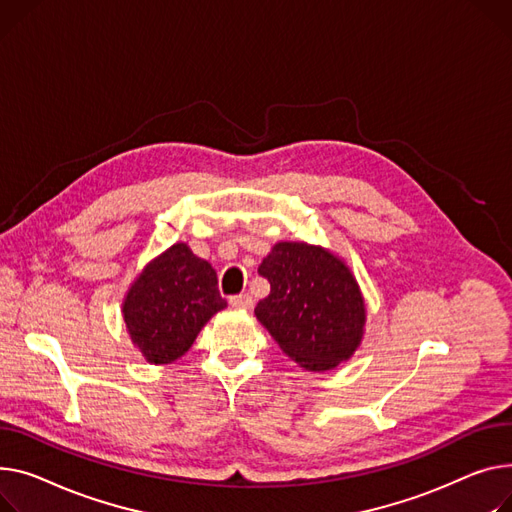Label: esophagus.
<instances>
[{"instance_id":"1","label":"esophagus","mask_w":512,"mask_h":512,"mask_svg":"<svg viewBox=\"0 0 512 512\" xmlns=\"http://www.w3.org/2000/svg\"><path fill=\"white\" fill-rule=\"evenodd\" d=\"M228 302H230V306H234V309L249 311L253 306V296L251 294H236V296H230Z\"/></svg>"}]
</instances>
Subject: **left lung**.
I'll list each match as a JSON object with an SVG mask.
<instances>
[{
	"label": "left lung",
	"mask_w": 512,
	"mask_h": 512,
	"mask_svg": "<svg viewBox=\"0 0 512 512\" xmlns=\"http://www.w3.org/2000/svg\"><path fill=\"white\" fill-rule=\"evenodd\" d=\"M259 274L271 290L257 302L255 315L288 358L321 372L356 352L366 306L342 259L315 245L276 243Z\"/></svg>",
	"instance_id": "left-lung-1"
}]
</instances>
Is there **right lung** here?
I'll return each mask as SVG.
<instances>
[{"label": "right lung", "mask_w": 512, "mask_h": 512, "mask_svg": "<svg viewBox=\"0 0 512 512\" xmlns=\"http://www.w3.org/2000/svg\"><path fill=\"white\" fill-rule=\"evenodd\" d=\"M226 300L214 267L177 243L152 259L123 300V319L133 346L152 364L181 358L197 333Z\"/></svg>", "instance_id": "1"}]
</instances>
